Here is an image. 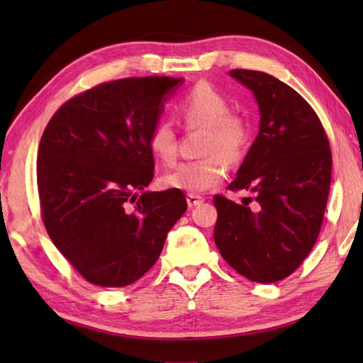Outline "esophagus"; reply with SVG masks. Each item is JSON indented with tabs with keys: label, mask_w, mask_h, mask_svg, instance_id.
Instances as JSON below:
<instances>
[{
	"label": "esophagus",
	"mask_w": 363,
	"mask_h": 363,
	"mask_svg": "<svg viewBox=\"0 0 363 363\" xmlns=\"http://www.w3.org/2000/svg\"><path fill=\"white\" fill-rule=\"evenodd\" d=\"M204 201V198L203 196H199V195H195V194H189L187 195V204H189V207L191 209V207H196V206H199Z\"/></svg>",
	"instance_id": "34e87169"
}]
</instances>
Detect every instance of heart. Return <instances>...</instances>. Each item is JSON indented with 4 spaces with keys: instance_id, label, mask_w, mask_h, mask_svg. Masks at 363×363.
Here are the masks:
<instances>
[{
    "instance_id": "b5f03b06",
    "label": "heart",
    "mask_w": 363,
    "mask_h": 363,
    "mask_svg": "<svg viewBox=\"0 0 363 363\" xmlns=\"http://www.w3.org/2000/svg\"><path fill=\"white\" fill-rule=\"evenodd\" d=\"M177 113L189 129L203 128V157L182 162L162 177L167 187L203 194L225 179L228 160L238 162L250 145L251 126L240 112L230 111L228 98L211 82L199 81L182 95ZM150 151L165 165L177 157V134L172 123L160 120L148 135Z\"/></svg>"
}]
</instances>
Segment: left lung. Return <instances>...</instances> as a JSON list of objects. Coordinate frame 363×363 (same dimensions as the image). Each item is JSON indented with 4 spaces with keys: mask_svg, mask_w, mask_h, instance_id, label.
<instances>
[{
    "mask_svg": "<svg viewBox=\"0 0 363 363\" xmlns=\"http://www.w3.org/2000/svg\"><path fill=\"white\" fill-rule=\"evenodd\" d=\"M254 91L260 130L233 191L250 189L242 204L215 195L213 240L237 273L259 284L290 276L317 243L333 174V152L312 106L272 74L230 70Z\"/></svg>",
    "mask_w": 363,
    "mask_h": 363,
    "instance_id": "1",
    "label": "left lung"
}]
</instances>
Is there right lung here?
I'll return each mask as SVG.
<instances>
[{
    "label": "right lung",
    "instance_id": "add662e5",
    "mask_svg": "<svg viewBox=\"0 0 363 363\" xmlns=\"http://www.w3.org/2000/svg\"><path fill=\"white\" fill-rule=\"evenodd\" d=\"M181 81L98 84L60 106L43 130L37 157L43 225L90 284L125 287L140 279L187 209L179 189L137 195L154 176L150 130Z\"/></svg>",
    "mask_w": 363,
    "mask_h": 363
}]
</instances>
